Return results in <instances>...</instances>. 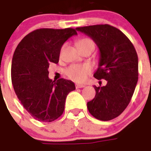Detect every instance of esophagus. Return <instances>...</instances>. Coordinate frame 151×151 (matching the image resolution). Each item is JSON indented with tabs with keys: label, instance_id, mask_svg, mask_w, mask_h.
Returning a JSON list of instances; mask_svg holds the SVG:
<instances>
[{
	"label": "esophagus",
	"instance_id": "34e87169",
	"mask_svg": "<svg viewBox=\"0 0 151 151\" xmlns=\"http://www.w3.org/2000/svg\"><path fill=\"white\" fill-rule=\"evenodd\" d=\"M83 87H85V86L83 85V84H76V88H77V89H80V88Z\"/></svg>",
	"mask_w": 151,
	"mask_h": 151
}]
</instances>
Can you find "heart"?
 <instances>
[{
	"instance_id": "obj_1",
	"label": "heart",
	"mask_w": 151,
	"mask_h": 151,
	"mask_svg": "<svg viewBox=\"0 0 151 151\" xmlns=\"http://www.w3.org/2000/svg\"><path fill=\"white\" fill-rule=\"evenodd\" d=\"M88 44L94 45V43L89 38L80 39L77 42V47L78 48H81V47L88 45ZM92 67L88 64H83V65L74 64V65H71L68 67L65 70V74L73 81H75L77 83H82L86 80L88 76L92 72Z\"/></svg>"
}]
</instances>
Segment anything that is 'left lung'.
Segmentation results:
<instances>
[{"mask_svg": "<svg viewBox=\"0 0 151 151\" xmlns=\"http://www.w3.org/2000/svg\"><path fill=\"white\" fill-rule=\"evenodd\" d=\"M76 29L90 37L97 44L100 59L94 77L107 81L104 86H94L96 96L87 102L89 112L102 121L114 119L129 104L138 82L136 50L120 30L108 24Z\"/></svg>", "mask_w": 151, "mask_h": 151, "instance_id": "obj_1", "label": "left lung"}]
</instances>
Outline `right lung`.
I'll return each mask as SVG.
<instances>
[{"label":"right lung","mask_w":151,"mask_h":151,"mask_svg":"<svg viewBox=\"0 0 151 151\" xmlns=\"http://www.w3.org/2000/svg\"><path fill=\"white\" fill-rule=\"evenodd\" d=\"M77 31L40 28L20 41L13 56L11 80L15 92L25 109L35 119L52 122L63 114L68 94L75 89L72 81L49 78V65L59 62L64 43Z\"/></svg>","instance_id":"right-lung-1"}]
</instances>
